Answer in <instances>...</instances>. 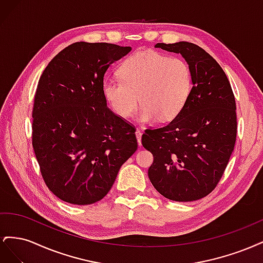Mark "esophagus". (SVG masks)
I'll return each mask as SVG.
<instances>
[{
    "instance_id": "34e87169",
    "label": "esophagus",
    "mask_w": 263,
    "mask_h": 263,
    "mask_svg": "<svg viewBox=\"0 0 263 263\" xmlns=\"http://www.w3.org/2000/svg\"><path fill=\"white\" fill-rule=\"evenodd\" d=\"M136 138H137V142H138V146L140 147L141 146V136H142V133L139 130V129H137L136 130Z\"/></svg>"
}]
</instances>
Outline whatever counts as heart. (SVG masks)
<instances>
[{
	"label": "heart",
	"instance_id": "1",
	"mask_svg": "<svg viewBox=\"0 0 263 263\" xmlns=\"http://www.w3.org/2000/svg\"><path fill=\"white\" fill-rule=\"evenodd\" d=\"M118 71L122 80L105 79L102 90L109 107L121 118H128L140 102L139 123L149 124L157 118L170 122L182 113L192 92V70L182 58L138 50Z\"/></svg>",
	"mask_w": 263,
	"mask_h": 263
}]
</instances>
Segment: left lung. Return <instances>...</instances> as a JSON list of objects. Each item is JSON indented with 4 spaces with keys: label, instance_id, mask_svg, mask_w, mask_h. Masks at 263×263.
Wrapping results in <instances>:
<instances>
[{
    "label": "left lung",
    "instance_id": "1",
    "mask_svg": "<svg viewBox=\"0 0 263 263\" xmlns=\"http://www.w3.org/2000/svg\"><path fill=\"white\" fill-rule=\"evenodd\" d=\"M155 47L185 59L193 86L177 118L142 135V146L154 156L148 177L169 200L196 201L216 187L232 156L237 135L235 97L224 70L201 47L187 42Z\"/></svg>",
    "mask_w": 263,
    "mask_h": 263
}]
</instances>
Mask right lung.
<instances>
[{
    "label": "right lung",
    "mask_w": 263,
    "mask_h": 263,
    "mask_svg": "<svg viewBox=\"0 0 263 263\" xmlns=\"http://www.w3.org/2000/svg\"><path fill=\"white\" fill-rule=\"evenodd\" d=\"M132 50L107 43L66 47L39 79L33 108V148L46 185L60 200H102L137 150L135 127L107 107L108 67Z\"/></svg>",
    "instance_id": "right-lung-1"
}]
</instances>
